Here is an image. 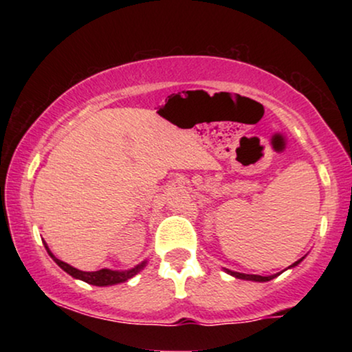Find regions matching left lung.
<instances>
[{"label": "left lung", "instance_id": "1", "mask_svg": "<svg viewBox=\"0 0 352 352\" xmlns=\"http://www.w3.org/2000/svg\"><path fill=\"white\" fill-rule=\"evenodd\" d=\"M306 256H302V258H300L298 259V261H295L292 264V266H288L287 269H292V267H295V266H298V264H300L302 259H305ZM285 269V271H287ZM224 271L228 272V274H230V276L232 277H235V278H242V280H252V282H269V280H272V278H276L277 276H280V272H277V274H272V276H267V277H263V276H256V274H242V272H235V271H229V269H226L224 267ZM283 272V271H282Z\"/></svg>", "mask_w": 352, "mask_h": 352}]
</instances>
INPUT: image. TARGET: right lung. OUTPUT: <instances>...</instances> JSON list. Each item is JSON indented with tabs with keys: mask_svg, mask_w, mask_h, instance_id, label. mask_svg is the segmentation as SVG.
Here are the masks:
<instances>
[{
	"mask_svg": "<svg viewBox=\"0 0 352 352\" xmlns=\"http://www.w3.org/2000/svg\"><path fill=\"white\" fill-rule=\"evenodd\" d=\"M45 247L47 250V253H50V256L54 259L56 264L60 269H64V271L67 274H70V276L74 278H78V280H83L86 283H89V285H96V287H109V285H117V283L126 282V280H129V278H133L134 276H136V274L141 272L147 264V259H144L142 263H139L138 266L128 269V271H112V269H100V271L86 272V271H80V269L70 266V264H67L64 261H60V259H57L54 254L51 253V250L47 248L46 243H45Z\"/></svg>",
	"mask_w": 352,
	"mask_h": 352,
	"instance_id": "1",
	"label": "right lung"
}]
</instances>
